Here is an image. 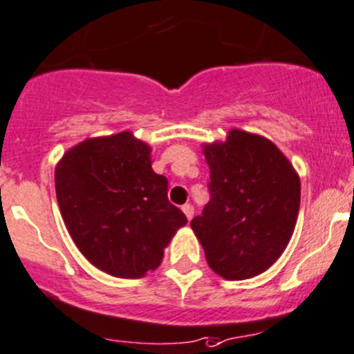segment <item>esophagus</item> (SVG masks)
Returning <instances> with one entry per match:
<instances>
[{
    "label": "esophagus",
    "instance_id": "esophagus-1",
    "mask_svg": "<svg viewBox=\"0 0 354 354\" xmlns=\"http://www.w3.org/2000/svg\"><path fill=\"white\" fill-rule=\"evenodd\" d=\"M181 211L185 212V216H187L188 221H190V219L194 218V205H192V204H185L183 207H181Z\"/></svg>",
    "mask_w": 354,
    "mask_h": 354
}]
</instances>
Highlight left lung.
I'll list each match as a JSON object with an SVG mask.
<instances>
[{"mask_svg":"<svg viewBox=\"0 0 354 354\" xmlns=\"http://www.w3.org/2000/svg\"><path fill=\"white\" fill-rule=\"evenodd\" d=\"M211 201L190 226L209 268L245 280L272 266L296 228L299 174L282 150L256 133L230 129L225 142L202 145Z\"/></svg>","mask_w":354,"mask_h":354,"instance_id":"left-lung-1","label":"left lung"}]
</instances>
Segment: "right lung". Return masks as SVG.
<instances>
[{"instance_id":"right-lung-1","label":"right lung","mask_w":354,"mask_h":354,"mask_svg":"<svg viewBox=\"0 0 354 354\" xmlns=\"http://www.w3.org/2000/svg\"><path fill=\"white\" fill-rule=\"evenodd\" d=\"M152 149L131 131L86 138L55 167L58 207L82 256L119 279H142L187 225L153 173Z\"/></svg>"}]
</instances>
